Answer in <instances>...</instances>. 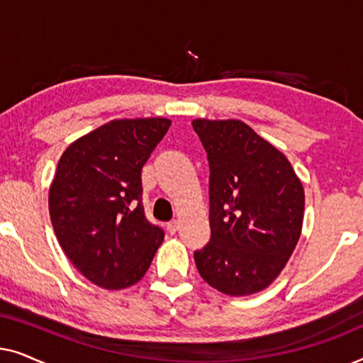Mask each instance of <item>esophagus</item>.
<instances>
[{"label": "esophagus", "mask_w": 363, "mask_h": 363, "mask_svg": "<svg viewBox=\"0 0 363 363\" xmlns=\"http://www.w3.org/2000/svg\"><path fill=\"white\" fill-rule=\"evenodd\" d=\"M178 228H180V223H178L177 220L175 221H170L167 225V231L170 233V235H175V233L178 231Z\"/></svg>", "instance_id": "34e87169"}]
</instances>
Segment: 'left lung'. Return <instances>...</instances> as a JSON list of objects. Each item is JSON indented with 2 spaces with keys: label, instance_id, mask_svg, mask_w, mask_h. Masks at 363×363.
Wrapping results in <instances>:
<instances>
[{
  "label": "left lung",
  "instance_id": "8db88e82",
  "mask_svg": "<svg viewBox=\"0 0 363 363\" xmlns=\"http://www.w3.org/2000/svg\"><path fill=\"white\" fill-rule=\"evenodd\" d=\"M210 163V242L196 269L226 296H251L276 281L304 221V186L291 162L247 123L195 118Z\"/></svg>",
  "mask_w": 363,
  "mask_h": 363
}]
</instances>
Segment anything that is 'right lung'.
<instances>
[{
    "instance_id": "1",
    "label": "right lung",
    "mask_w": 363,
    "mask_h": 363,
    "mask_svg": "<svg viewBox=\"0 0 363 363\" xmlns=\"http://www.w3.org/2000/svg\"><path fill=\"white\" fill-rule=\"evenodd\" d=\"M170 125L163 117L116 118L59 158L49 216L62 251L92 284H137L163 242V231L143 215L140 173Z\"/></svg>"
}]
</instances>
